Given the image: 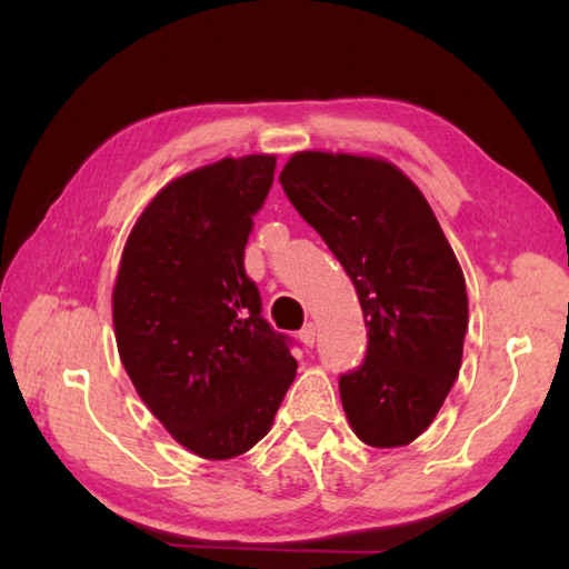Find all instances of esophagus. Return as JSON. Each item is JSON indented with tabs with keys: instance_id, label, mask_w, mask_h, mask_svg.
Returning a JSON list of instances; mask_svg holds the SVG:
<instances>
[{
	"instance_id": "esophagus-1",
	"label": "esophagus",
	"mask_w": 569,
	"mask_h": 569,
	"mask_svg": "<svg viewBox=\"0 0 569 569\" xmlns=\"http://www.w3.org/2000/svg\"><path fill=\"white\" fill-rule=\"evenodd\" d=\"M298 337H300V342H303L306 347H312V345H316V325H312V322H306V325H303V330L298 332Z\"/></svg>"
}]
</instances>
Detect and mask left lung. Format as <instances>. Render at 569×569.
Listing matches in <instances>:
<instances>
[{
    "instance_id": "1",
    "label": "left lung",
    "mask_w": 569,
    "mask_h": 569,
    "mask_svg": "<svg viewBox=\"0 0 569 569\" xmlns=\"http://www.w3.org/2000/svg\"><path fill=\"white\" fill-rule=\"evenodd\" d=\"M278 180L365 312L367 357L340 377L349 426L371 447L413 442L457 379L469 316L438 217L413 180L369 156L300 151Z\"/></svg>"
}]
</instances>
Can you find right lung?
<instances>
[{"label": "right lung", "mask_w": 569, "mask_h": 569, "mask_svg": "<svg viewBox=\"0 0 569 569\" xmlns=\"http://www.w3.org/2000/svg\"><path fill=\"white\" fill-rule=\"evenodd\" d=\"M276 156L222 159L168 183L131 229L112 318L131 383L173 438L229 459L273 426L298 361L244 271Z\"/></svg>", "instance_id": "1"}]
</instances>
